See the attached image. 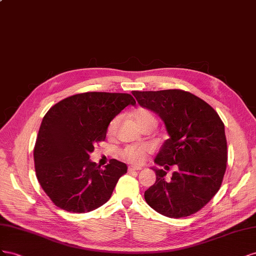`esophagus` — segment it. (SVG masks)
<instances>
[{
    "label": "esophagus",
    "instance_id": "1",
    "mask_svg": "<svg viewBox=\"0 0 256 256\" xmlns=\"http://www.w3.org/2000/svg\"><path fill=\"white\" fill-rule=\"evenodd\" d=\"M142 167H137V166H130L128 170V172H135V170H140Z\"/></svg>",
    "mask_w": 256,
    "mask_h": 256
}]
</instances>
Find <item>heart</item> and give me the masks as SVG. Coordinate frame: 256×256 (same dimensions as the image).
Listing matches in <instances>:
<instances>
[{
  "label": "heart",
  "mask_w": 256,
  "mask_h": 256,
  "mask_svg": "<svg viewBox=\"0 0 256 256\" xmlns=\"http://www.w3.org/2000/svg\"><path fill=\"white\" fill-rule=\"evenodd\" d=\"M134 116H135V120H136L137 124L140 126H144V124H148V123H152V124H154V126H156L158 121H156V116L153 114L147 108L140 107V108L136 109L134 112ZM118 122H119V116H116V118H114L110 121V123H109V126H108V128H107L108 135L112 136L114 134L116 126H118ZM150 150L151 149L148 147V146L130 144L120 150V156L128 163L140 164L144 162L146 156L148 154Z\"/></svg>",
  "instance_id": "b5f03b06"
}]
</instances>
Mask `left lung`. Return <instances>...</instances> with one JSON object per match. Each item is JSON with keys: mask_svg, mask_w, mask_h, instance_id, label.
<instances>
[{"mask_svg": "<svg viewBox=\"0 0 256 256\" xmlns=\"http://www.w3.org/2000/svg\"><path fill=\"white\" fill-rule=\"evenodd\" d=\"M138 104L163 119L170 138L154 162L177 165L170 181L153 168L156 184L144 192L148 205L168 218H184L205 207L220 188L228 163L224 123L205 100L188 91H133Z\"/></svg>", "mask_w": 256, "mask_h": 256, "instance_id": "1", "label": "left lung"}]
</instances>
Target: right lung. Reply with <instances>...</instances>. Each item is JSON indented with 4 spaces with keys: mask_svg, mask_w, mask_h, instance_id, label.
I'll use <instances>...</instances> for the list:
<instances>
[{
    "mask_svg": "<svg viewBox=\"0 0 256 256\" xmlns=\"http://www.w3.org/2000/svg\"><path fill=\"white\" fill-rule=\"evenodd\" d=\"M128 93L86 92L68 96L44 116L34 147L36 177L56 207L89 212L110 198L126 165L114 158L105 168L91 162L94 144L104 142L107 128L128 105Z\"/></svg>",
    "mask_w": 256,
    "mask_h": 256,
    "instance_id": "obj_1",
    "label": "right lung"
}]
</instances>
